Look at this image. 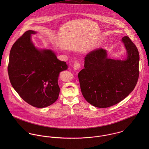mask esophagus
I'll list each match as a JSON object with an SVG mask.
<instances>
[{
	"label": "esophagus",
	"instance_id": "1",
	"mask_svg": "<svg viewBox=\"0 0 149 149\" xmlns=\"http://www.w3.org/2000/svg\"><path fill=\"white\" fill-rule=\"evenodd\" d=\"M81 68V64L79 63H75L73 65V68L75 70H79Z\"/></svg>",
	"mask_w": 149,
	"mask_h": 149
}]
</instances>
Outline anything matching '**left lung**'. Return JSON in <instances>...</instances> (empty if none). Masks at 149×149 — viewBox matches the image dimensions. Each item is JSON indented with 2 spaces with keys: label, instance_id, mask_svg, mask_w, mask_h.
<instances>
[{
  "label": "left lung",
  "instance_id": "left-lung-1",
  "mask_svg": "<svg viewBox=\"0 0 149 149\" xmlns=\"http://www.w3.org/2000/svg\"><path fill=\"white\" fill-rule=\"evenodd\" d=\"M127 53L126 60L107 58L103 49L90 52L85 57L84 69L78 74L85 100L97 108L119 103L134 90L139 78V54L127 36L122 38Z\"/></svg>",
  "mask_w": 149,
  "mask_h": 149
}]
</instances>
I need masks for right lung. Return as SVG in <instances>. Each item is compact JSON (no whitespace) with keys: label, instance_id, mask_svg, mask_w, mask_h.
Wrapping results in <instances>:
<instances>
[{"label":"right lung","instance_id":"add662e5","mask_svg":"<svg viewBox=\"0 0 149 149\" xmlns=\"http://www.w3.org/2000/svg\"><path fill=\"white\" fill-rule=\"evenodd\" d=\"M33 30L26 31L13 45L9 57L8 73L13 87L29 104L43 108L58 98V77L68 68L50 50H39L31 41Z\"/></svg>","mask_w":149,"mask_h":149}]
</instances>
